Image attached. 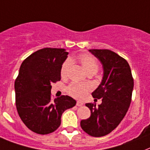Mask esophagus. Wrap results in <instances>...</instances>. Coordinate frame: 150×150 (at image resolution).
Instances as JSON below:
<instances>
[{
  "mask_svg": "<svg viewBox=\"0 0 150 150\" xmlns=\"http://www.w3.org/2000/svg\"><path fill=\"white\" fill-rule=\"evenodd\" d=\"M83 105V103H81V102H76V105L77 106H82V105Z\"/></svg>",
  "mask_w": 150,
  "mask_h": 150,
  "instance_id": "obj_1",
  "label": "esophagus"
}]
</instances>
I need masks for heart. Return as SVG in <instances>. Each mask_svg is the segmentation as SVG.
<instances>
[{
	"label": "heart",
	"mask_w": 150,
	"mask_h": 150,
	"mask_svg": "<svg viewBox=\"0 0 150 150\" xmlns=\"http://www.w3.org/2000/svg\"><path fill=\"white\" fill-rule=\"evenodd\" d=\"M78 59L82 65L83 69L87 73H90V72L96 73L98 71V65L96 59H94L92 56L89 55V54H83L80 55ZM69 66H70V60L69 59L66 60L64 63L62 64L60 74H61V76L63 78L67 76ZM90 90H91V86L88 83H76V82L72 83L67 88L68 93L72 97L77 98V99H81V98H84L87 93Z\"/></svg>",
	"instance_id": "b5f03b06"
}]
</instances>
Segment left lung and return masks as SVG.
Listing matches in <instances>:
<instances>
[{
	"label": "left lung",
	"instance_id": "1",
	"mask_svg": "<svg viewBox=\"0 0 150 150\" xmlns=\"http://www.w3.org/2000/svg\"><path fill=\"white\" fill-rule=\"evenodd\" d=\"M103 65L102 82L92 92L102 103H86L91 117L81 121V128L93 137L106 135L113 131L127 113L132 101L134 80L128 62L108 49H90Z\"/></svg>",
	"mask_w": 150,
	"mask_h": 150
}]
</instances>
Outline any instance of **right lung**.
Returning <instances> with one entry per match:
<instances>
[{
  "label": "right lung",
  "mask_w": 150,
  "mask_h": 150,
  "mask_svg": "<svg viewBox=\"0 0 150 150\" xmlns=\"http://www.w3.org/2000/svg\"><path fill=\"white\" fill-rule=\"evenodd\" d=\"M68 52L62 48L46 47L31 54L21 65L15 81L17 111L25 125L37 134L54 132L61 125L65 110L76 100L62 96L52 100V83L61 80V68Z\"/></svg>",
  "instance_id": "obj_1"
}]
</instances>
